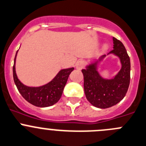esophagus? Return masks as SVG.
I'll return each mask as SVG.
<instances>
[{
  "label": "esophagus",
  "instance_id": "1",
  "mask_svg": "<svg viewBox=\"0 0 146 146\" xmlns=\"http://www.w3.org/2000/svg\"><path fill=\"white\" fill-rule=\"evenodd\" d=\"M84 65H85L84 61V60H79V61H78L77 62H76V68L77 70H81V69L84 68Z\"/></svg>",
  "mask_w": 146,
  "mask_h": 146
}]
</instances>
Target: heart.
Masks as SVG:
<instances>
[{"instance_id":"b5f03b06","label":"heart","mask_w":146,"mask_h":146,"mask_svg":"<svg viewBox=\"0 0 146 146\" xmlns=\"http://www.w3.org/2000/svg\"><path fill=\"white\" fill-rule=\"evenodd\" d=\"M105 47H106H106H107V46H106H106H105Z\"/></svg>"}]
</instances>
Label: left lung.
<instances>
[{
    "mask_svg": "<svg viewBox=\"0 0 146 146\" xmlns=\"http://www.w3.org/2000/svg\"><path fill=\"white\" fill-rule=\"evenodd\" d=\"M113 49L107 55L113 54L120 60L119 73L112 78L108 79L101 76L98 68L100 62L106 55H102L94 60L86 69H83L84 88L87 100L94 107L108 108L119 103L127 94L130 81V59L124 44L115 38H113Z\"/></svg>",
    "mask_w": 146,
    "mask_h": 146,
    "instance_id": "1",
    "label": "left lung"
}]
</instances>
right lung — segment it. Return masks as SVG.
Wrapping results in <instances>:
<instances>
[{"instance_id": "obj_1", "label": "right lung", "mask_w": 146, "mask_h": 146, "mask_svg": "<svg viewBox=\"0 0 146 146\" xmlns=\"http://www.w3.org/2000/svg\"><path fill=\"white\" fill-rule=\"evenodd\" d=\"M16 53L13 66V76L16 86L21 95L31 104L40 108L48 107L57 103L61 98L64 87L66 84L69 75L74 68H66L60 70L57 76L48 84L38 87H31L23 84L19 80L16 73Z\"/></svg>"}]
</instances>
